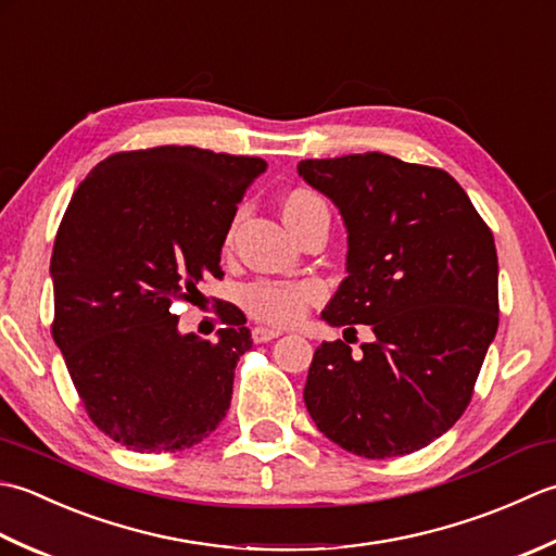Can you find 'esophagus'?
<instances>
[{"label":"esophagus","instance_id":"esophagus-1","mask_svg":"<svg viewBox=\"0 0 556 556\" xmlns=\"http://www.w3.org/2000/svg\"><path fill=\"white\" fill-rule=\"evenodd\" d=\"M278 336H280L278 328H268V326H256L254 331H252L254 343H268V341H274V338H278Z\"/></svg>","mask_w":556,"mask_h":556}]
</instances>
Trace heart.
<instances>
[{
	"mask_svg": "<svg viewBox=\"0 0 556 556\" xmlns=\"http://www.w3.org/2000/svg\"><path fill=\"white\" fill-rule=\"evenodd\" d=\"M312 203H321V199L309 191H294L286 201V213L312 206ZM319 294L321 288L316 282L256 280L242 290V302L254 319L274 326H290L302 319L307 304Z\"/></svg>",
	"mask_w": 556,
	"mask_h": 556,
	"instance_id": "b5f03b06",
	"label": "heart"
}]
</instances>
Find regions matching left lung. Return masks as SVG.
Here are the masks:
<instances>
[{
    "label": "left lung",
    "instance_id": "8db88e82",
    "mask_svg": "<svg viewBox=\"0 0 556 556\" xmlns=\"http://www.w3.org/2000/svg\"><path fill=\"white\" fill-rule=\"evenodd\" d=\"M298 173L348 230V276L321 319L374 333L359 357L343 341L316 348L304 403L341 448L405 456L470 403L500 326L494 237L444 169L374 151L300 161Z\"/></svg>",
    "mask_w": 556,
    "mask_h": 556
}]
</instances>
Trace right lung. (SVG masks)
Listing matches in <instances>:
<instances>
[{
  "mask_svg": "<svg viewBox=\"0 0 556 556\" xmlns=\"http://www.w3.org/2000/svg\"><path fill=\"white\" fill-rule=\"evenodd\" d=\"M266 167L161 146L110 155L74 191L50 258L52 338L90 420L122 446L182 451L228 413L247 319L225 304L211 343L179 331L177 304L223 276L237 203Z\"/></svg>",
  "mask_w": 556,
  "mask_h": 556,
  "instance_id": "obj_1",
  "label": "right lung"
}]
</instances>
